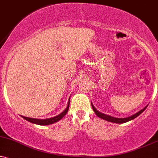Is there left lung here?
<instances>
[{"instance_id":"obj_1","label":"left lung","mask_w":158,"mask_h":158,"mask_svg":"<svg viewBox=\"0 0 158 158\" xmlns=\"http://www.w3.org/2000/svg\"><path fill=\"white\" fill-rule=\"evenodd\" d=\"M92 103V109H93V111L96 114V115L98 117V118H101V119H103L105 120H107V121H109V122H112V123H127V122H128V121H129V120L135 119V118H136L137 117L140 115V114H141V113L146 109V107L148 106H146L143 109H141V110H140L137 113H135V114H133V115L127 117V118H114V117L108 115V114H104V113H102L101 112H99V111H98L97 109L94 106V105L92 104V103Z\"/></svg>"}]
</instances>
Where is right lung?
I'll return each mask as SVG.
<instances>
[{"instance_id":"obj_1","label":"right lung","mask_w":158,"mask_h":158,"mask_svg":"<svg viewBox=\"0 0 158 158\" xmlns=\"http://www.w3.org/2000/svg\"><path fill=\"white\" fill-rule=\"evenodd\" d=\"M69 101H70V97L69 98L68 101V104L66 108L60 114H59L58 115L52 117V118H46V119H36V118H28V117H24L21 116L23 119H25L27 121L30 122V123L37 124V125H41V126H46V125H50V124H52L54 123H56V122L59 121V120L62 119L66 115V113L69 111Z\"/></svg>"}]
</instances>
